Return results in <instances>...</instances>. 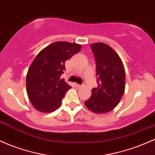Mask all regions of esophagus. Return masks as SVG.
<instances>
[{
	"mask_svg": "<svg viewBox=\"0 0 155 155\" xmlns=\"http://www.w3.org/2000/svg\"><path fill=\"white\" fill-rule=\"evenodd\" d=\"M76 87L77 88H81V84H76Z\"/></svg>",
	"mask_w": 155,
	"mask_h": 155,
	"instance_id": "34e87169",
	"label": "esophagus"
}]
</instances>
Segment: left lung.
Masks as SVG:
<instances>
[{"instance_id": "8db88e82", "label": "left lung", "mask_w": 155, "mask_h": 155, "mask_svg": "<svg viewBox=\"0 0 155 155\" xmlns=\"http://www.w3.org/2000/svg\"><path fill=\"white\" fill-rule=\"evenodd\" d=\"M95 58L97 87L84 101L86 107L97 114L111 111L118 105L124 92L125 71L120 56L104 43L90 45Z\"/></svg>"}]
</instances>
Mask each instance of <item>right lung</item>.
I'll list each match as a JSON object with an SVG mask.
<instances>
[{"mask_svg": "<svg viewBox=\"0 0 155 155\" xmlns=\"http://www.w3.org/2000/svg\"><path fill=\"white\" fill-rule=\"evenodd\" d=\"M81 46L57 41L44 48L33 60L26 76L29 100L35 109L49 113L58 109L71 87L60 76L65 62L81 50Z\"/></svg>", "mask_w": 155, "mask_h": 155, "instance_id": "right-lung-1", "label": "right lung"}]
</instances>
